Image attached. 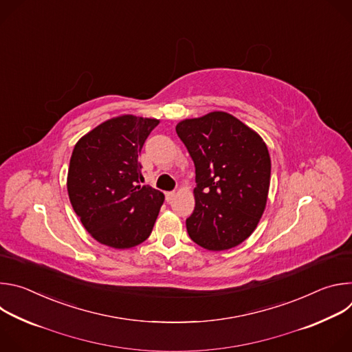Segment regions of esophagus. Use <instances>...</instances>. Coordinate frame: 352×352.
Returning a JSON list of instances; mask_svg holds the SVG:
<instances>
[{"mask_svg":"<svg viewBox=\"0 0 352 352\" xmlns=\"http://www.w3.org/2000/svg\"><path fill=\"white\" fill-rule=\"evenodd\" d=\"M174 197H175V192H166V200H167V202H171Z\"/></svg>","mask_w":352,"mask_h":352,"instance_id":"34e87169","label":"esophagus"}]
</instances>
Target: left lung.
Listing matches in <instances>:
<instances>
[{
  "mask_svg": "<svg viewBox=\"0 0 352 352\" xmlns=\"http://www.w3.org/2000/svg\"><path fill=\"white\" fill-rule=\"evenodd\" d=\"M175 131L195 163L193 242L227 250L250 236L267 204L272 162L262 136L226 111L186 118Z\"/></svg>",
  "mask_w": 352,
  "mask_h": 352,
  "instance_id": "obj_1",
  "label": "left lung"
}]
</instances>
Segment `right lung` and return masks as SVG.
<instances>
[{
    "label": "right lung",
    "mask_w": 352,
    "mask_h": 352,
    "mask_svg": "<svg viewBox=\"0 0 352 352\" xmlns=\"http://www.w3.org/2000/svg\"><path fill=\"white\" fill-rule=\"evenodd\" d=\"M160 120L124 114L83 135L69 162L67 189L86 231L114 249L133 248L153 230L163 192L142 186L139 155Z\"/></svg>",
    "instance_id": "right-lung-1"
}]
</instances>
